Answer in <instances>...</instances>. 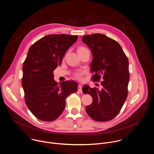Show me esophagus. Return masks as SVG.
<instances>
[{"label":"esophagus","mask_w":154,"mask_h":154,"mask_svg":"<svg viewBox=\"0 0 154 154\" xmlns=\"http://www.w3.org/2000/svg\"><path fill=\"white\" fill-rule=\"evenodd\" d=\"M82 85H79V86H78V91L80 92V93H82Z\"/></svg>","instance_id":"obj_1"}]
</instances>
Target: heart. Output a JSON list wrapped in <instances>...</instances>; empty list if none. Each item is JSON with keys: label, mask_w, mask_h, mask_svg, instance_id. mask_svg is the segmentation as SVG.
Returning a JSON list of instances; mask_svg holds the SVG:
<instances>
[{"label": "heart", "mask_w": 154, "mask_h": 154, "mask_svg": "<svg viewBox=\"0 0 154 154\" xmlns=\"http://www.w3.org/2000/svg\"><path fill=\"white\" fill-rule=\"evenodd\" d=\"M85 49H86V48H85V47H80L78 48L77 51H80V50H85ZM83 71H79V72H77V73H75V77H76L77 79H81L82 77V75H83Z\"/></svg>", "instance_id": "1"}]
</instances>
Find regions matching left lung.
<instances>
[{"label":"left lung","mask_w":154,"mask_h":154,"mask_svg":"<svg viewBox=\"0 0 154 154\" xmlns=\"http://www.w3.org/2000/svg\"><path fill=\"white\" fill-rule=\"evenodd\" d=\"M82 40L92 51V80L98 82L101 77L103 80L100 90L88 85L83 87V92L92 97L86 112L96 121L112 120L119 113L128 96V59L119 44L103 34L84 35Z\"/></svg>","instance_id":"8db88e82"}]
</instances>
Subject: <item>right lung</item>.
I'll use <instances>...</instances> for the list:
<instances>
[{
    "label": "right lung",
    "instance_id": "right-lung-1",
    "mask_svg": "<svg viewBox=\"0 0 154 154\" xmlns=\"http://www.w3.org/2000/svg\"><path fill=\"white\" fill-rule=\"evenodd\" d=\"M77 38V35H49L29 49L23 65L21 85L26 106L39 120L56 119L64 110L66 97L77 91L78 84L74 80L59 85L53 79V71L61 65L66 51Z\"/></svg>",
    "mask_w": 154,
    "mask_h": 154
}]
</instances>
